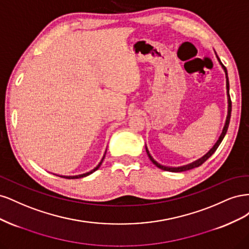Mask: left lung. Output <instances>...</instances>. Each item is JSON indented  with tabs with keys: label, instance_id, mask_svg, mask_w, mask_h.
Instances as JSON below:
<instances>
[{
	"label": "left lung",
	"instance_id": "1",
	"mask_svg": "<svg viewBox=\"0 0 249 249\" xmlns=\"http://www.w3.org/2000/svg\"><path fill=\"white\" fill-rule=\"evenodd\" d=\"M215 54H216V53H215ZM216 58L218 60V62H219V64L221 65L222 70H223V71L225 73V79H227V96H228V115H227V119H225V123H224L223 129H222V132L220 134L219 138H218V140L215 142V144L212 146V148H210V150L206 155H203L201 158H199V159L195 160V161H193V162H191L189 164H186V165H183V166H178V167L165 166V165H162L159 162H157L153 158V156L150 155L149 150H148V148H147V146L145 144V150H146V154H147V156L149 158V160L152 161L158 168L163 169L165 171H170V172H180V171H186V170H190V169L195 168V167H198V166H200V165L203 162H206L209 159V158L215 153V150L218 148V146H219V144H220L221 141L223 140V138L225 136V134H227L228 127H229V124H230V119H231V96H230V83H229V77H228V71H227V69H225V66L221 63L220 59H219V57L217 56V54H216Z\"/></svg>",
	"mask_w": 249,
	"mask_h": 249
}]
</instances>
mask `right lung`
<instances>
[{
	"label": "right lung",
	"instance_id": "right-lung-1",
	"mask_svg": "<svg viewBox=\"0 0 249 249\" xmlns=\"http://www.w3.org/2000/svg\"><path fill=\"white\" fill-rule=\"evenodd\" d=\"M106 153H107V148H106V152H105V154H104V156H103V158H102V160H101V162L96 165V166L92 169V170H90V171H88V172H85V173H82V175H78V176H61V175H57V173H53V175H55V176H57V177H60V178H69V179H74V178H85V177H87V176H90L91 175V173H93L94 171H96L97 169H99L100 167H101V165H102V163H103V161H104V159H105V156H106Z\"/></svg>",
	"mask_w": 249,
	"mask_h": 249
}]
</instances>
